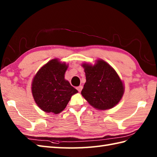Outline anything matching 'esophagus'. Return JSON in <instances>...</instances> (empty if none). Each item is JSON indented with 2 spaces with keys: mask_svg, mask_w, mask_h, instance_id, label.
Listing matches in <instances>:
<instances>
[{
  "mask_svg": "<svg viewBox=\"0 0 157 157\" xmlns=\"http://www.w3.org/2000/svg\"><path fill=\"white\" fill-rule=\"evenodd\" d=\"M82 88H83L82 86H78V87H77V90H78V92H81Z\"/></svg>",
  "mask_w": 157,
  "mask_h": 157,
  "instance_id": "esophagus-1",
  "label": "esophagus"
}]
</instances>
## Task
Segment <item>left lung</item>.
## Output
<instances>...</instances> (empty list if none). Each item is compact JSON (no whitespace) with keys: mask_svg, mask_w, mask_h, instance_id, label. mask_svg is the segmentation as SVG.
Masks as SVG:
<instances>
[{"mask_svg":"<svg viewBox=\"0 0 157 157\" xmlns=\"http://www.w3.org/2000/svg\"><path fill=\"white\" fill-rule=\"evenodd\" d=\"M86 82L81 94L94 108H113L122 98L124 87L117 73L108 63L98 60L94 65L83 64Z\"/></svg>","mask_w":157,"mask_h":157,"instance_id":"left-lung-1","label":"left lung"}]
</instances>
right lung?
Masks as SVG:
<instances>
[{"mask_svg":"<svg viewBox=\"0 0 157 157\" xmlns=\"http://www.w3.org/2000/svg\"><path fill=\"white\" fill-rule=\"evenodd\" d=\"M65 63L52 59L39 70L32 84L36 104L42 111L58 114L65 109L71 96L78 90L64 78Z\"/></svg>","mask_w":157,"mask_h":157,"instance_id":"add662e5","label":"right lung"}]
</instances>
